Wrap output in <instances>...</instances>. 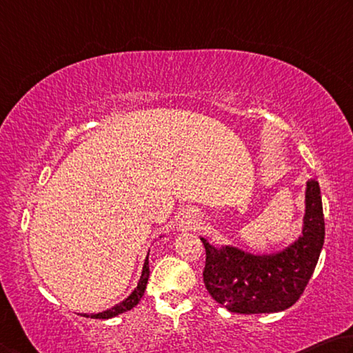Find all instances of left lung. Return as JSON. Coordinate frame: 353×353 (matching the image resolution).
I'll return each mask as SVG.
<instances>
[{
    "label": "left lung",
    "instance_id": "1",
    "mask_svg": "<svg viewBox=\"0 0 353 353\" xmlns=\"http://www.w3.org/2000/svg\"><path fill=\"white\" fill-rule=\"evenodd\" d=\"M325 225L318 181L305 188L302 234L271 254H252L237 246L217 248L201 239L206 250L203 281L209 294L232 313H274L292 307L304 293L324 245Z\"/></svg>",
    "mask_w": 353,
    "mask_h": 353
}]
</instances>
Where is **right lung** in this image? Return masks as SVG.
<instances>
[{"label":"right lung","instance_id":"add662e5","mask_svg":"<svg viewBox=\"0 0 353 353\" xmlns=\"http://www.w3.org/2000/svg\"><path fill=\"white\" fill-rule=\"evenodd\" d=\"M148 276H150V270H148V254H147L145 262H144V267H142V273H141L138 285H136V288L133 290V292L130 293V296H127V298L123 299L122 302H119V304H116L114 307L108 308V310L101 312V313H94V314H86L85 313L83 316L85 318H94V319H110V318L117 316V314L132 310L134 305L139 304L141 298H142V296H144Z\"/></svg>","mask_w":353,"mask_h":353}]
</instances>
